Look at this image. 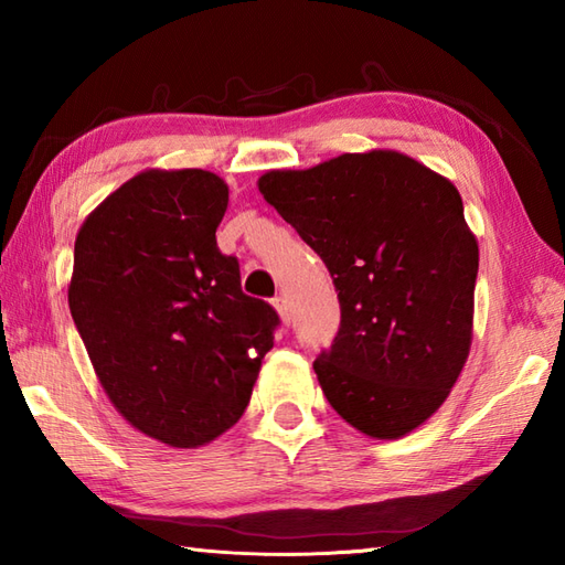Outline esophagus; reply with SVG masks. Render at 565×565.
Returning a JSON list of instances; mask_svg holds the SVG:
<instances>
[{"label":"esophagus","instance_id":"esophagus-1","mask_svg":"<svg viewBox=\"0 0 565 565\" xmlns=\"http://www.w3.org/2000/svg\"><path fill=\"white\" fill-rule=\"evenodd\" d=\"M271 306H274L276 313H279V318H281L284 326H289V320H291V318H289V301H286L284 296H276L274 301H271Z\"/></svg>","mask_w":565,"mask_h":565}]
</instances>
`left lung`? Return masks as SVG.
Wrapping results in <instances>:
<instances>
[{"mask_svg":"<svg viewBox=\"0 0 565 565\" xmlns=\"http://www.w3.org/2000/svg\"><path fill=\"white\" fill-rule=\"evenodd\" d=\"M257 186L338 289L340 332L313 364L328 403L371 439L411 435L471 352L478 239L459 189L383 148L264 172Z\"/></svg>","mask_w":565,"mask_h":565,"instance_id":"obj_1","label":"left lung"}]
</instances>
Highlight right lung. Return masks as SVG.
<instances>
[{
  "instance_id": "add662e5",
  "label": "right lung",
  "mask_w": 565,
  "mask_h": 565,
  "mask_svg": "<svg viewBox=\"0 0 565 565\" xmlns=\"http://www.w3.org/2000/svg\"><path fill=\"white\" fill-rule=\"evenodd\" d=\"M227 184L206 170H142L77 231L67 303L104 393L130 427L174 449L231 429L279 326L239 286L215 231Z\"/></svg>"
}]
</instances>
